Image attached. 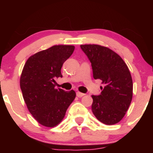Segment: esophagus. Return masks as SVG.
Instances as JSON below:
<instances>
[{
	"instance_id": "obj_1",
	"label": "esophagus",
	"mask_w": 153,
	"mask_h": 153,
	"mask_svg": "<svg viewBox=\"0 0 153 153\" xmlns=\"http://www.w3.org/2000/svg\"><path fill=\"white\" fill-rule=\"evenodd\" d=\"M76 95H77V96H78V97H82V96H85V94H82V93L79 92V91H78V92L76 93Z\"/></svg>"
}]
</instances>
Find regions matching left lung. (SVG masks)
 <instances>
[{
    "label": "left lung",
    "instance_id": "left-lung-1",
    "mask_svg": "<svg viewBox=\"0 0 153 153\" xmlns=\"http://www.w3.org/2000/svg\"><path fill=\"white\" fill-rule=\"evenodd\" d=\"M91 62L94 79L102 80L99 96L93 95L95 117L106 125L117 124L127 111L132 99L133 83L129 68L113 50L98 45H80Z\"/></svg>",
    "mask_w": 153,
    "mask_h": 153
}]
</instances>
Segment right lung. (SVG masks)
<instances>
[{
    "label": "right lung",
    "instance_id": "obj_1",
    "mask_svg": "<svg viewBox=\"0 0 153 153\" xmlns=\"http://www.w3.org/2000/svg\"><path fill=\"white\" fill-rule=\"evenodd\" d=\"M75 50L73 45H54L27 59L21 75L20 87L31 115L42 125L54 127L62 122L74 101L73 90L55 88L54 79L61 77L63 63Z\"/></svg>",
    "mask_w": 153,
    "mask_h": 153
}]
</instances>
